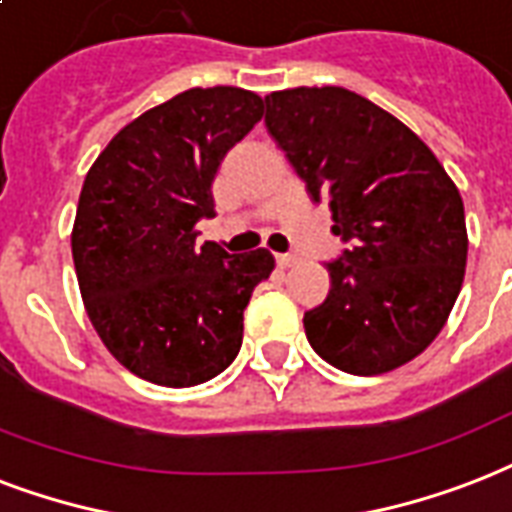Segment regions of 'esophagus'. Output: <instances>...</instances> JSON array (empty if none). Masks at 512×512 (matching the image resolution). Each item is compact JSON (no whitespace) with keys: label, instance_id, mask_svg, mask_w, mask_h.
I'll return each mask as SVG.
<instances>
[{"label":"esophagus","instance_id":"obj_1","mask_svg":"<svg viewBox=\"0 0 512 512\" xmlns=\"http://www.w3.org/2000/svg\"><path fill=\"white\" fill-rule=\"evenodd\" d=\"M275 261L280 269H288V267H293V264H296L299 259H296V256H291V253H277Z\"/></svg>","mask_w":512,"mask_h":512}]
</instances>
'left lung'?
<instances>
[{
    "label": "left lung",
    "instance_id": "left-lung-1",
    "mask_svg": "<svg viewBox=\"0 0 512 512\" xmlns=\"http://www.w3.org/2000/svg\"><path fill=\"white\" fill-rule=\"evenodd\" d=\"M267 130L350 248L304 312L312 350L339 371L387 374L441 334L465 280L459 189L422 138L344 87L269 93Z\"/></svg>",
    "mask_w": 512,
    "mask_h": 512
}]
</instances>
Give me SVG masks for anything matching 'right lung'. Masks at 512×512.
Listing matches in <instances>:
<instances>
[{
    "mask_svg": "<svg viewBox=\"0 0 512 512\" xmlns=\"http://www.w3.org/2000/svg\"><path fill=\"white\" fill-rule=\"evenodd\" d=\"M264 114L243 87H192L117 133L87 170L71 256L106 350L146 382L194 387L243 344V312L275 259L197 245L221 160Z\"/></svg>",
    "mask_w": 512,
    "mask_h": 512,
    "instance_id": "obj_1",
    "label": "right lung"
}]
</instances>
